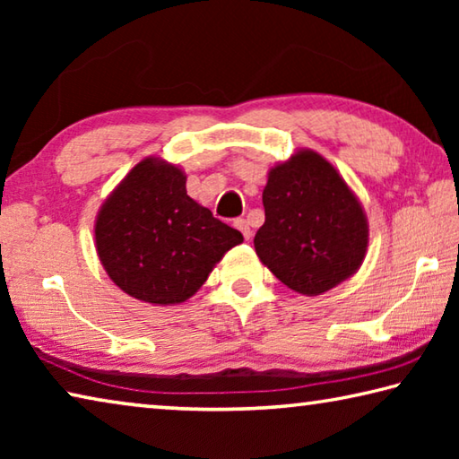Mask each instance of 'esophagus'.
Here are the masks:
<instances>
[{"mask_svg":"<svg viewBox=\"0 0 459 459\" xmlns=\"http://www.w3.org/2000/svg\"><path fill=\"white\" fill-rule=\"evenodd\" d=\"M235 227H237L240 232H243V237H245L247 240L251 238L253 230H251V227H248V222H247L245 219H237V221H235Z\"/></svg>","mask_w":459,"mask_h":459,"instance_id":"34e87169","label":"esophagus"}]
</instances>
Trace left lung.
I'll return each mask as SVG.
<instances>
[{"mask_svg": "<svg viewBox=\"0 0 459 459\" xmlns=\"http://www.w3.org/2000/svg\"><path fill=\"white\" fill-rule=\"evenodd\" d=\"M265 224L255 251L279 281L301 295H322L360 269L368 221L351 186L314 150H298L269 169Z\"/></svg>", "mask_w": 459, "mask_h": 459, "instance_id": "obj_1", "label": "left lung"}]
</instances>
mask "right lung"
Segmentation results:
<instances>
[{"instance_id": "1", "label": "right lung", "mask_w": 459, "mask_h": 459, "mask_svg": "<svg viewBox=\"0 0 459 459\" xmlns=\"http://www.w3.org/2000/svg\"><path fill=\"white\" fill-rule=\"evenodd\" d=\"M240 243L237 229L188 196L182 168L161 158L139 161L95 221V247L107 275L152 306L184 304Z\"/></svg>"}]
</instances>
